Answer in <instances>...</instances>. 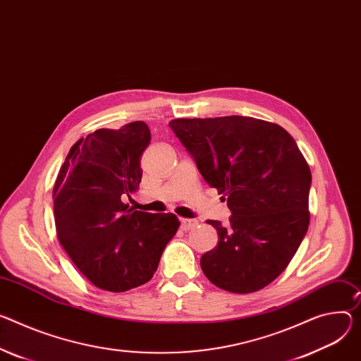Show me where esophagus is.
I'll list each match as a JSON object with an SVG mask.
<instances>
[{"label": "esophagus", "instance_id": "1", "mask_svg": "<svg viewBox=\"0 0 361 361\" xmlns=\"http://www.w3.org/2000/svg\"><path fill=\"white\" fill-rule=\"evenodd\" d=\"M195 224H197V220H191V219H181L180 220V228L184 232L191 231L192 227H195Z\"/></svg>", "mask_w": 361, "mask_h": 361}]
</instances>
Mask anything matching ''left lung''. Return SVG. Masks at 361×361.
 Returning <instances> with one entry per match:
<instances>
[{"instance_id":"obj_1","label":"left lung","mask_w":361,"mask_h":361,"mask_svg":"<svg viewBox=\"0 0 361 361\" xmlns=\"http://www.w3.org/2000/svg\"><path fill=\"white\" fill-rule=\"evenodd\" d=\"M171 129L206 183L227 199L228 223L200 265L217 288L250 293L289 265L310 224L311 170L297 142L272 122L249 116L178 118Z\"/></svg>"}]
</instances>
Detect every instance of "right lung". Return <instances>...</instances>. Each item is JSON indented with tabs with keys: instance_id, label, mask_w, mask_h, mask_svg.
I'll use <instances>...</instances> for the list:
<instances>
[{
	"instance_id": "obj_1",
	"label": "right lung",
	"mask_w": 361,
	"mask_h": 361,
	"mask_svg": "<svg viewBox=\"0 0 361 361\" xmlns=\"http://www.w3.org/2000/svg\"><path fill=\"white\" fill-rule=\"evenodd\" d=\"M151 133L137 121L96 129L71 148L53 187L59 242L97 288L123 292L148 282L180 221L129 206L141 183Z\"/></svg>"
}]
</instances>
